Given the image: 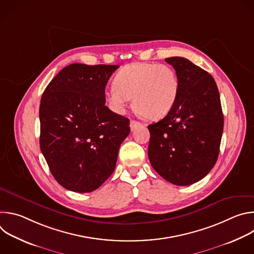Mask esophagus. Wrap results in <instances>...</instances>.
I'll return each mask as SVG.
<instances>
[{"label":"esophagus","instance_id":"esophagus-1","mask_svg":"<svg viewBox=\"0 0 254 254\" xmlns=\"http://www.w3.org/2000/svg\"><path fill=\"white\" fill-rule=\"evenodd\" d=\"M140 126H141V124H140L139 122H136V121H133V120L130 121L129 127H130V129H131V130H134L135 128H137V127H140Z\"/></svg>","mask_w":254,"mask_h":254}]
</instances>
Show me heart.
<instances>
[{
  "instance_id": "obj_1",
  "label": "heart",
  "mask_w": 254,
  "mask_h": 254,
  "mask_svg": "<svg viewBox=\"0 0 254 254\" xmlns=\"http://www.w3.org/2000/svg\"><path fill=\"white\" fill-rule=\"evenodd\" d=\"M179 92L175 71L163 64L132 63L116 76L115 85L105 92L113 111L123 113L132 98L134 111L149 120L164 118L174 106Z\"/></svg>"
}]
</instances>
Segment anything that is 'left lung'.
<instances>
[{"label":"left lung","mask_w":254,"mask_h":254,"mask_svg":"<svg viewBox=\"0 0 254 254\" xmlns=\"http://www.w3.org/2000/svg\"><path fill=\"white\" fill-rule=\"evenodd\" d=\"M176 70L179 92L168 115L150 125L148 155L168 182L188 186L203 179L219 156L223 132L220 95L207 71L183 57L166 58Z\"/></svg>","instance_id":"1"}]
</instances>
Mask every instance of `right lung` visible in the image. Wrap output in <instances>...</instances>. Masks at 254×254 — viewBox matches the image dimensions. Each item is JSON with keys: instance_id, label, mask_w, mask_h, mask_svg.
Masks as SVG:
<instances>
[{"instance_id": "1", "label": "right lung", "mask_w": 254, "mask_h": 254, "mask_svg": "<svg viewBox=\"0 0 254 254\" xmlns=\"http://www.w3.org/2000/svg\"><path fill=\"white\" fill-rule=\"evenodd\" d=\"M119 65L73 63L43 92L39 108L40 149L57 182L87 193L116 168L129 121L105 105V86Z\"/></svg>"}]
</instances>
